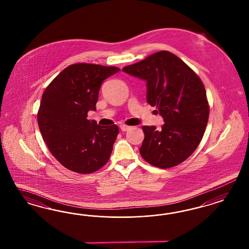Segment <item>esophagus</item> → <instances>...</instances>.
<instances>
[{
    "label": "esophagus",
    "mask_w": 249,
    "mask_h": 249,
    "mask_svg": "<svg viewBox=\"0 0 249 249\" xmlns=\"http://www.w3.org/2000/svg\"><path fill=\"white\" fill-rule=\"evenodd\" d=\"M120 128H121V130L122 131H127L128 129H130V126H127V125H124V124H121V126H120Z\"/></svg>",
    "instance_id": "esophagus-1"
}]
</instances>
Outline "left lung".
I'll use <instances>...</instances> for the list:
<instances>
[{
    "mask_svg": "<svg viewBox=\"0 0 249 249\" xmlns=\"http://www.w3.org/2000/svg\"><path fill=\"white\" fill-rule=\"evenodd\" d=\"M146 81L147 102L156 106L164 124L143 126L142 157L159 168L178 165L196 151L209 117L204 84L178 56L168 51L152 53L122 69Z\"/></svg>",
    "mask_w": 249,
    "mask_h": 249,
    "instance_id": "1",
    "label": "left lung"
}]
</instances>
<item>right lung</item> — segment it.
Returning a JSON list of instances; mask_svg holds the SVG:
<instances>
[{"mask_svg": "<svg viewBox=\"0 0 249 249\" xmlns=\"http://www.w3.org/2000/svg\"><path fill=\"white\" fill-rule=\"evenodd\" d=\"M120 70L74 64L45 89L38 110V126L50 152L68 170L91 174L107 162L119 128L100 126L87 117L89 110H96L102 82Z\"/></svg>", "mask_w": 249, "mask_h": 249, "instance_id": "right-lung-1", "label": "right lung"}]
</instances>
